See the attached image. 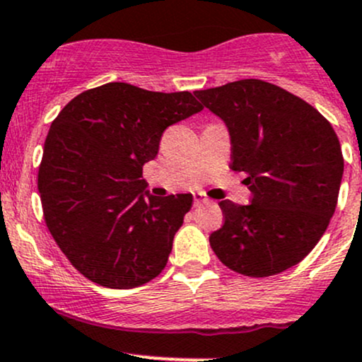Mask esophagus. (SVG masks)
Listing matches in <instances>:
<instances>
[{
	"label": "esophagus",
	"mask_w": 362,
	"mask_h": 362,
	"mask_svg": "<svg viewBox=\"0 0 362 362\" xmlns=\"http://www.w3.org/2000/svg\"><path fill=\"white\" fill-rule=\"evenodd\" d=\"M204 202H208V199H206L204 196H202L201 192H197V194H194V206H201V204H204Z\"/></svg>",
	"instance_id": "34e87169"
}]
</instances>
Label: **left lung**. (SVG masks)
I'll return each instance as SVG.
<instances>
[{"label": "left lung", "instance_id": "1", "mask_svg": "<svg viewBox=\"0 0 362 362\" xmlns=\"http://www.w3.org/2000/svg\"><path fill=\"white\" fill-rule=\"evenodd\" d=\"M228 127L233 172L252 202H220L209 235L218 259L244 276L278 275L304 259L335 213L344 156L329 122L304 99L259 78L194 90Z\"/></svg>", "mask_w": 362, "mask_h": 362}]
</instances>
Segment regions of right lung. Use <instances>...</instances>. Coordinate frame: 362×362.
<instances>
[{
    "label": "right lung",
    "instance_id": "1",
    "mask_svg": "<svg viewBox=\"0 0 362 362\" xmlns=\"http://www.w3.org/2000/svg\"><path fill=\"white\" fill-rule=\"evenodd\" d=\"M201 110L189 90L110 82L75 96L51 123L37 173L42 213L58 247L90 281L134 288L163 272L192 194L149 196L142 166L170 125Z\"/></svg>",
    "mask_w": 362,
    "mask_h": 362
}]
</instances>
